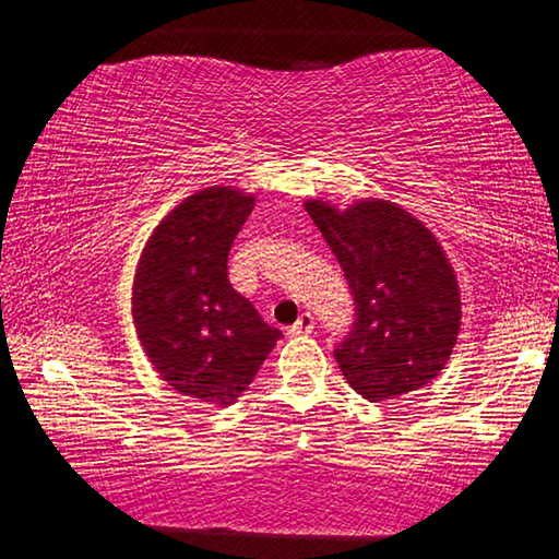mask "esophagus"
Listing matches in <instances>:
<instances>
[{"mask_svg":"<svg viewBox=\"0 0 559 559\" xmlns=\"http://www.w3.org/2000/svg\"><path fill=\"white\" fill-rule=\"evenodd\" d=\"M313 326H317V321H313L311 313L306 311V313H301V317H298V321H296L294 326H288V334H290V336L311 334V332H313Z\"/></svg>","mask_w":559,"mask_h":559,"instance_id":"34e87169","label":"esophagus"}]
</instances>
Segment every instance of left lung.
I'll return each instance as SVG.
<instances>
[{
    "label": "left lung",
    "mask_w": 559,
    "mask_h": 559,
    "mask_svg": "<svg viewBox=\"0 0 559 559\" xmlns=\"http://www.w3.org/2000/svg\"><path fill=\"white\" fill-rule=\"evenodd\" d=\"M340 261L355 321L334 357L367 400H395L445 367L461 326V296L443 248L420 219L384 200L347 212L306 202Z\"/></svg>",
    "instance_id": "1"
}]
</instances>
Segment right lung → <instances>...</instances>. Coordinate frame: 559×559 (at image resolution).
<instances>
[{
    "label": "right lung",
    "mask_w": 559,
    "mask_h": 559,
    "mask_svg": "<svg viewBox=\"0 0 559 559\" xmlns=\"http://www.w3.org/2000/svg\"><path fill=\"white\" fill-rule=\"evenodd\" d=\"M255 200L210 187L162 219L133 278V324L171 390L233 405L281 340L227 278V255Z\"/></svg>",
    "instance_id": "1"
}]
</instances>
